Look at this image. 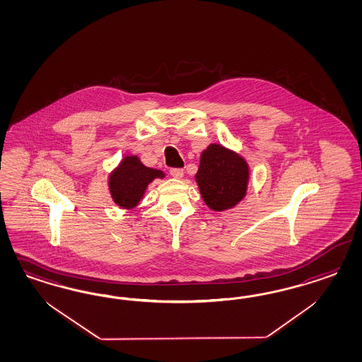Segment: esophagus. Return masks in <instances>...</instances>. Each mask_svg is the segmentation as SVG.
I'll list each match as a JSON object with an SVG mask.
<instances>
[{
    "label": "esophagus",
    "instance_id": "esophagus-1",
    "mask_svg": "<svg viewBox=\"0 0 362 362\" xmlns=\"http://www.w3.org/2000/svg\"><path fill=\"white\" fill-rule=\"evenodd\" d=\"M170 175L174 176L176 179H180L182 176L185 175V173H183L182 168H171L170 170Z\"/></svg>",
    "mask_w": 362,
    "mask_h": 362
}]
</instances>
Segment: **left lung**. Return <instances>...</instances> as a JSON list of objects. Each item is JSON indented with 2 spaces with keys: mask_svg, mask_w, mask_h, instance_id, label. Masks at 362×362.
<instances>
[{
  "mask_svg": "<svg viewBox=\"0 0 362 362\" xmlns=\"http://www.w3.org/2000/svg\"><path fill=\"white\" fill-rule=\"evenodd\" d=\"M197 182L209 209H232L245 195L248 165L238 153L220 144H209L200 156Z\"/></svg>",
  "mask_w": 362,
  "mask_h": 362,
  "instance_id": "left-lung-1",
  "label": "left lung"
}]
</instances>
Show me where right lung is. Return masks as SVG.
Segmentation results:
<instances>
[{
  "label": "right lung",
  "mask_w": 362,
  "mask_h": 362,
  "mask_svg": "<svg viewBox=\"0 0 362 362\" xmlns=\"http://www.w3.org/2000/svg\"><path fill=\"white\" fill-rule=\"evenodd\" d=\"M159 170L142 165L138 156H126L119 167L110 175L109 187L114 202L123 209L135 207L148 183L155 177H163Z\"/></svg>",
  "instance_id": "right-lung-1"
}]
</instances>
